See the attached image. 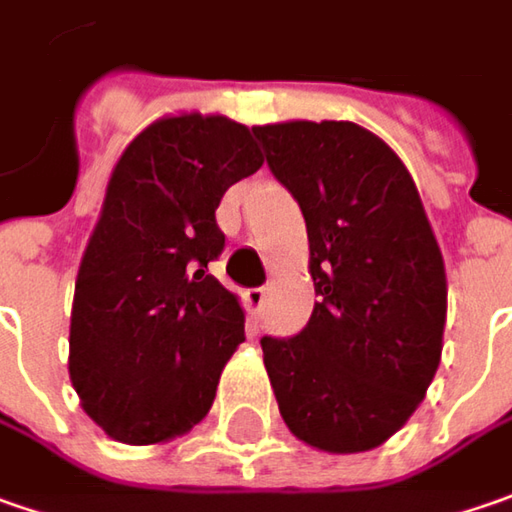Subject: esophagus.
Returning <instances> with one entry per match:
<instances>
[{
	"mask_svg": "<svg viewBox=\"0 0 512 512\" xmlns=\"http://www.w3.org/2000/svg\"><path fill=\"white\" fill-rule=\"evenodd\" d=\"M263 300H266V289H246V292H243V303H246V309H249V315H252V318L260 315Z\"/></svg>",
	"mask_w": 512,
	"mask_h": 512,
	"instance_id": "esophagus-1",
	"label": "esophagus"
}]
</instances>
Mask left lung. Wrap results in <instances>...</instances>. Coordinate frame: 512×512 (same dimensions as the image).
<instances>
[{"label": "left lung", "instance_id": "1", "mask_svg": "<svg viewBox=\"0 0 512 512\" xmlns=\"http://www.w3.org/2000/svg\"><path fill=\"white\" fill-rule=\"evenodd\" d=\"M266 163L298 200L315 283L295 338H263L278 410L298 441L367 453L398 433L441 364L447 272L401 157L346 120L255 125Z\"/></svg>", "mask_w": 512, "mask_h": 512}]
</instances>
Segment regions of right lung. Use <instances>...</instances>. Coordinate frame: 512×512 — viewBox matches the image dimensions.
<instances>
[{
	"instance_id": "1",
	"label": "right lung",
	"mask_w": 512,
	"mask_h": 512,
	"mask_svg": "<svg viewBox=\"0 0 512 512\" xmlns=\"http://www.w3.org/2000/svg\"><path fill=\"white\" fill-rule=\"evenodd\" d=\"M263 166L252 128L166 114L125 145L82 252L68 375L108 438L166 444L200 424L243 344L240 298L209 275L226 237L214 209Z\"/></svg>"
}]
</instances>
